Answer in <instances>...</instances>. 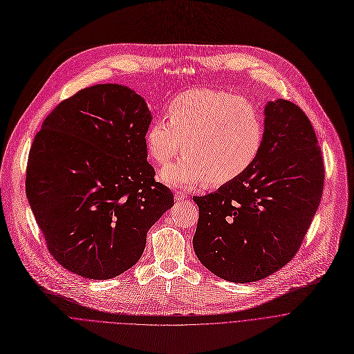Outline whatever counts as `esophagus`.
Segmentation results:
<instances>
[{"instance_id": "1", "label": "esophagus", "mask_w": 354, "mask_h": 354, "mask_svg": "<svg viewBox=\"0 0 354 354\" xmlns=\"http://www.w3.org/2000/svg\"><path fill=\"white\" fill-rule=\"evenodd\" d=\"M174 199H176L177 202H180V201H185V199H187V195H185L184 192H180V191H178V192H176V194H174Z\"/></svg>"}]
</instances>
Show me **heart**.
I'll list each match as a JSON object with an SVG mask.
<instances>
[{
	"mask_svg": "<svg viewBox=\"0 0 354 354\" xmlns=\"http://www.w3.org/2000/svg\"><path fill=\"white\" fill-rule=\"evenodd\" d=\"M166 117L149 125L145 140L159 165H167L184 147L185 155L160 173L162 181L173 187L227 184L254 165L263 144L258 109L223 91H184L169 102Z\"/></svg>",
	"mask_w": 354,
	"mask_h": 354,
	"instance_id": "b5f03b06",
	"label": "heart"
}]
</instances>
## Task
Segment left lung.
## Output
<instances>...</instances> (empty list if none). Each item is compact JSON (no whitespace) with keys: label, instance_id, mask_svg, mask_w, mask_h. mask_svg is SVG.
Instances as JSON below:
<instances>
[{"label":"left lung","instance_id":"8db88e82","mask_svg":"<svg viewBox=\"0 0 354 354\" xmlns=\"http://www.w3.org/2000/svg\"><path fill=\"white\" fill-rule=\"evenodd\" d=\"M265 136L254 165L218 191L194 196L192 239L201 263L216 276L248 283L283 268L315 216L325 169L311 121L283 99L265 106Z\"/></svg>","mask_w":354,"mask_h":354}]
</instances>
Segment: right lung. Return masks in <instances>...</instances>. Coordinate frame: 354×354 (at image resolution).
<instances>
[{"label": "right lung", "mask_w": 354, "mask_h": 354, "mask_svg": "<svg viewBox=\"0 0 354 354\" xmlns=\"http://www.w3.org/2000/svg\"><path fill=\"white\" fill-rule=\"evenodd\" d=\"M151 121L139 95L102 84L61 102L36 133L26 196L50 254L69 272L106 280L128 270L174 205L147 160Z\"/></svg>", "instance_id": "right-lung-1"}]
</instances>
